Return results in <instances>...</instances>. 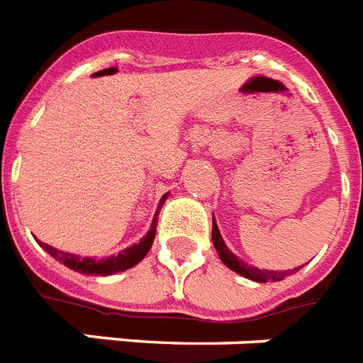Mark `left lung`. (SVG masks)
<instances>
[{
  "label": "left lung",
  "mask_w": 363,
  "mask_h": 363,
  "mask_svg": "<svg viewBox=\"0 0 363 363\" xmlns=\"http://www.w3.org/2000/svg\"><path fill=\"white\" fill-rule=\"evenodd\" d=\"M212 242H214V247L218 251L219 258L223 260V264L227 267H230L233 271L240 273V275L247 277L251 280H257V282H267V280H282V277L290 275V271H269V269H258V267L247 266L245 262L240 260L238 257H234L233 252L228 251L227 245H225L223 238H221V234H219V228L216 225V219L212 221ZM303 267V266H301ZM299 269V267H295L291 269V273Z\"/></svg>",
  "instance_id": "left-lung-1"
}]
</instances>
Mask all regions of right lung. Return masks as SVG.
<instances>
[{
  "label": "right lung",
  "instance_id": "add662e5",
  "mask_svg": "<svg viewBox=\"0 0 363 363\" xmlns=\"http://www.w3.org/2000/svg\"><path fill=\"white\" fill-rule=\"evenodd\" d=\"M167 194H164L160 203H158V210L157 214L153 218V223H151V228H149V233L145 234L144 238L140 240V243H135V245H130V247L123 249L120 255H116V257H108V258H88V257H77V255H72V252H64L59 251V249L51 247L48 243L38 242L40 243V247H44L45 251L50 252L51 257L57 258L59 262H62L64 266H68L69 269L79 271V273H84V275H112V273H118V271H125L129 269V267L136 266L142 258L147 255V251L153 245L155 240V233H157V223H158V212L162 208L164 201H166Z\"/></svg>",
  "mask_w": 363,
  "mask_h": 363
}]
</instances>
